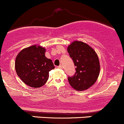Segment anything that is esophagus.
<instances>
[{"instance_id": "esophagus-1", "label": "esophagus", "mask_w": 124, "mask_h": 124, "mask_svg": "<svg viewBox=\"0 0 124 124\" xmlns=\"http://www.w3.org/2000/svg\"><path fill=\"white\" fill-rule=\"evenodd\" d=\"M58 68L60 69H62V65H60V66H58Z\"/></svg>"}]
</instances>
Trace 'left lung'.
<instances>
[{
    "instance_id": "left-lung-1",
    "label": "left lung",
    "mask_w": 124,
    "mask_h": 124,
    "mask_svg": "<svg viewBox=\"0 0 124 124\" xmlns=\"http://www.w3.org/2000/svg\"><path fill=\"white\" fill-rule=\"evenodd\" d=\"M67 50L76 66L74 76L68 78L70 85L79 92L87 90L95 84L100 75L97 54L89 45L81 41H73Z\"/></svg>"
}]
</instances>
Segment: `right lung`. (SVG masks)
I'll list each match as a JSON object with an SVG mask.
<instances>
[{
    "label": "right lung",
    "mask_w": 124,
    "mask_h": 124,
    "mask_svg": "<svg viewBox=\"0 0 124 124\" xmlns=\"http://www.w3.org/2000/svg\"><path fill=\"white\" fill-rule=\"evenodd\" d=\"M46 49L39 45H32L23 49L16 58L15 69L21 80L33 88L46 84L49 72L55 68L52 60L45 56Z\"/></svg>",
    "instance_id": "add662e5"
}]
</instances>
